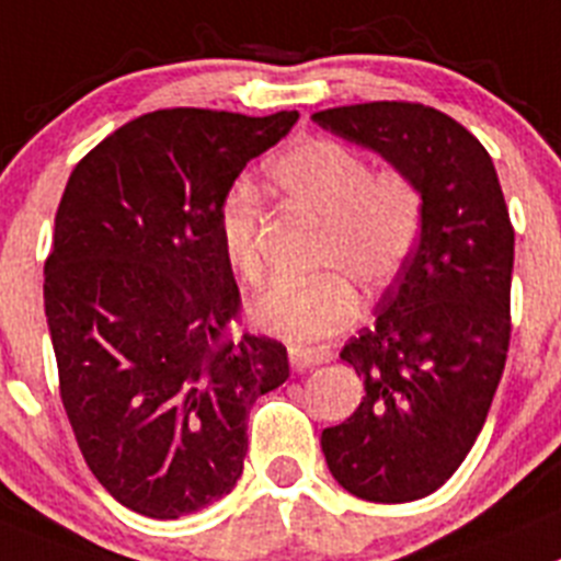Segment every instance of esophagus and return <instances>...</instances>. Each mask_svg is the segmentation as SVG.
Returning a JSON list of instances; mask_svg holds the SVG:
<instances>
[{
	"label": "esophagus",
	"mask_w": 561,
	"mask_h": 561,
	"mask_svg": "<svg viewBox=\"0 0 561 561\" xmlns=\"http://www.w3.org/2000/svg\"><path fill=\"white\" fill-rule=\"evenodd\" d=\"M289 360L295 369H313V366H322L333 360V352L328 346H291Z\"/></svg>",
	"instance_id": "1"
}]
</instances>
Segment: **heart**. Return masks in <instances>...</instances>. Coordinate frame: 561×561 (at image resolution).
Returning a JSON list of instances; mask_svg holds the SVG:
<instances>
[{
	"instance_id": "heart-1",
	"label": "heart",
	"mask_w": 561,
	"mask_h": 561,
	"mask_svg": "<svg viewBox=\"0 0 561 561\" xmlns=\"http://www.w3.org/2000/svg\"><path fill=\"white\" fill-rule=\"evenodd\" d=\"M270 179L286 204L322 222L317 266L308 284H277L253 302L261 330L286 341H317L350 328L360 300L348 277L380 289L404 270L421 237V192L404 170L380 168L341 140L297 142L270 164ZM259 197L239 186L220 209V248L248 284L264 277L259 253Z\"/></svg>"
}]
</instances>
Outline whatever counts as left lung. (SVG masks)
Here are the masks:
<instances>
[{
    "instance_id": "obj_1",
    "label": "left lung",
    "mask_w": 561,
    "mask_h": 561,
    "mask_svg": "<svg viewBox=\"0 0 561 561\" xmlns=\"http://www.w3.org/2000/svg\"><path fill=\"white\" fill-rule=\"evenodd\" d=\"M322 129L371 148L421 192V237L371 328L341 360L366 397L322 432L335 482L377 504L435 493L482 432L510 350L515 231L493 159L444 112L371 101L313 112Z\"/></svg>"
}]
</instances>
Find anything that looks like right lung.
<instances>
[{"label":"right lung","instance_id":"1","mask_svg":"<svg viewBox=\"0 0 561 561\" xmlns=\"http://www.w3.org/2000/svg\"><path fill=\"white\" fill-rule=\"evenodd\" d=\"M297 112L175 106L135 117L73 168L44 266L60 399L84 462L131 512L175 520L231 493L255 399L286 346L237 335L220 209Z\"/></svg>","mask_w":561,"mask_h":561}]
</instances>
